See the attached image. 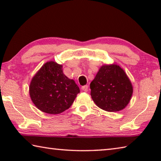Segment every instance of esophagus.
Returning a JSON list of instances; mask_svg holds the SVG:
<instances>
[{"label":"esophagus","instance_id":"esophagus-1","mask_svg":"<svg viewBox=\"0 0 161 161\" xmlns=\"http://www.w3.org/2000/svg\"><path fill=\"white\" fill-rule=\"evenodd\" d=\"M88 86H87V85H84V86H81V90H82V91H84V92H87V91H88Z\"/></svg>","mask_w":161,"mask_h":161}]
</instances>
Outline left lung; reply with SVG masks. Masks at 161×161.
<instances>
[{
    "label": "left lung",
    "mask_w": 161,
    "mask_h": 161,
    "mask_svg": "<svg viewBox=\"0 0 161 161\" xmlns=\"http://www.w3.org/2000/svg\"><path fill=\"white\" fill-rule=\"evenodd\" d=\"M90 89L94 102L108 112L124 109L130 102L133 91L126 72L116 64L102 65L91 82Z\"/></svg>",
    "instance_id": "obj_1"
}]
</instances>
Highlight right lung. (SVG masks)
Masks as SVG:
<instances>
[{
    "label": "right lung",
    "instance_id": "1",
    "mask_svg": "<svg viewBox=\"0 0 161 161\" xmlns=\"http://www.w3.org/2000/svg\"><path fill=\"white\" fill-rule=\"evenodd\" d=\"M80 88L63 73L62 65L54 61L45 63L31 81L29 94L38 109L49 114H59L74 102Z\"/></svg>",
    "mask_w": 161,
    "mask_h": 161
}]
</instances>
